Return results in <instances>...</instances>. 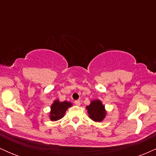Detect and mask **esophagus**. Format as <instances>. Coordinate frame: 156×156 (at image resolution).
I'll use <instances>...</instances> for the list:
<instances>
[{"instance_id": "obj_1", "label": "esophagus", "mask_w": 156, "mask_h": 156, "mask_svg": "<svg viewBox=\"0 0 156 156\" xmlns=\"http://www.w3.org/2000/svg\"><path fill=\"white\" fill-rule=\"evenodd\" d=\"M75 104H76V105H78V106H79V105H80V101H75Z\"/></svg>"}]
</instances>
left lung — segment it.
<instances>
[{
	"instance_id": "1",
	"label": "left lung",
	"mask_w": 156,
	"mask_h": 156,
	"mask_svg": "<svg viewBox=\"0 0 156 156\" xmlns=\"http://www.w3.org/2000/svg\"><path fill=\"white\" fill-rule=\"evenodd\" d=\"M89 117L94 122H101L104 119L106 116V112L105 109V105L102 103L100 100L91 101L89 105L86 107Z\"/></svg>"
}]
</instances>
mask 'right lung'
<instances>
[{
	"label": "right lung",
	"mask_w": 156,
	"mask_h": 156,
	"mask_svg": "<svg viewBox=\"0 0 156 156\" xmlns=\"http://www.w3.org/2000/svg\"><path fill=\"white\" fill-rule=\"evenodd\" d=\"M73 105L70 102L64 101L60 102L58 100H55L51 106L50 119L51 121H56L62 119L64 116L66 111L68 108Z\"/></svg>",
	"instance_id": "obj_1"
}]
</instances>
